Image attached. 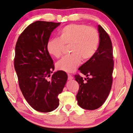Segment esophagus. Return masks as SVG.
<instances>
[{"mask_svg":"<svg viewBox=\"0 0 133 133\" xmlns=\"http://www.w3.org/2000/svg\"><path fill=\"white\" fill-rule=\"evenodd\" d=\"M68 79L69 81H71V80H72L74 79L73 76H71V75L70 74H68Z\"/></svg>","mask_w":133,"mask_h":133,"instance_id":"esophagus-1","label":"esophagus"}]
</instances>
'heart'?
<instances>
[{"label": "heart", "instance_id": "b5f03b06", "mask_svg": "<svg viewBox=\"0 0 133 133\" xmlns=\"http://www.w3.org/2000/svg\"><path fill=\"white\" fill-rule=\"evenodd\" d=\"M99 41V34L92 27L86 25H68L59 31V38L50 39L47 42V50L51 56L58 58L62 56L64 45H69L71 54L64 57L57 63L61 71L71 73L81 63L91 58L97 50Z\"/></svg>", "mask_w": 133, "mask_h": 133}]
</instances>
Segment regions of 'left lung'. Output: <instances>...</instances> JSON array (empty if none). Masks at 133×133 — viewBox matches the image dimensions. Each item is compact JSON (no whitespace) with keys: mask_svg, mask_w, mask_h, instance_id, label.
Segmentation results:
<instances>
[{"mask_svg":"<svg viewBox=\"0 0 133 133\" xmlns=\"http://www.w3.org/2000/svg\"><path fill=\"white\" fill-rule=\"evenodd\" d=\"M98 31L99 43L96 53L79 68L87 77L84 78L86 82L79 75L75 76L79 84L76 95L77 103L87 110H94L102 105L109 96L112 84L114 62L112 42L108 34L99 25Z\"/></svg>","mask_w":133,"mask_h":133,"instance_id":"left-lung-1","label":"left lung"}]
</instances>
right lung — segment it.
I'll list each match as a JSON object with an SVG mask.
<instances>
[{
  "label": "right lung",
  "mask_w": 133,
  "mask_h": 133,
  "mask_svg": "<svg viewBox=\"0 0 133 133\" xmlns=\"http://www.w3.org/2000/svg\"><path fill=\"white\" fill-rule=\"evenodd\" d=\"M60 24L34 22L20 35L15 48L14 68L19 88L28 103L39 112H49L58 107V96L68 79L62 71L51 76L54 66L47 50L51 32Z\"/></svg>",
  "instance_id": "1"
}]
</instances>
